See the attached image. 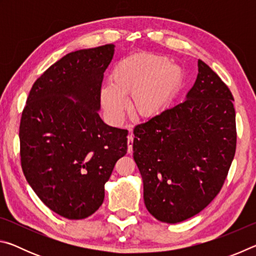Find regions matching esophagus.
<instances>
[{
  "label": "esophagus",
  "instance_id": "34e87169",
  "mask_svg": "<svg viewBox=\"0 0 256 256\" xmlns=\"http://www.w3.org/2000/svg\"><path fill=\"white\" fill-rule=\"evenodd\" d=\"M133 133L130 131L128 136V152L131 154L132 152V146H133Z\"/></svg>",
  "mask_w": 256,
  "mask_h": 256
}]
</instances>
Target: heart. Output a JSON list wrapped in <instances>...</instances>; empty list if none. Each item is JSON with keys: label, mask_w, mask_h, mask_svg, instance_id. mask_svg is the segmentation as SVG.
I'll return each instance as SVG.
<instances>
[{"label": "heart", "mask_w": 256, "mask_h": 256, "mask_svg": "<svg viewBox=\"0 0 256 256\" xmlns=\"http://www.w3.org/2000/svg\"><path fill=\"white\" fill-rule=\"evenodd\" d=\"M184 72L167 56L138 54L118 60L110 80L102 88L104 110L114 122H120L126 112L125 96L131 94V107L141 118L159 115L180 90Z\"/></svg>", "instance_id": "b5f03b06"}]
</instances>
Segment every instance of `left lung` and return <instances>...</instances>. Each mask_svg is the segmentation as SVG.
<instances>
[{
  "mask_svg": "<svg viewBox=\"0 0 256 256\" xmlns=\"http://www.w3.org/2000/svg\"><path fill=\"white\" fill-rule=\"evenodd\" d=\"M185 102L134 128L133 158L146 209L177 224L201 212L220 192L236 151L232 94L201 60Z\"/></svg>",
  "mask_w": 256,
  "mask_h": 256,
  "instance_id": "8db88e82",
  "label": "left lung"
}]
</instances>
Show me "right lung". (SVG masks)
Masks as SVG:
<instances>
[{"mask_svg":"<svg viewBox=\"0 0 256 256\" xmlns=\"http://www.w3.org/2000/svg\"><path fill=\"white\" fill-rule=\"evenodd\" d=\"M115 45L68 53L34 82L21 116L26 180L55 214L79 220L94 214L105 183L128 151V130L104 123L100 89Z\"/></svg>","mask_w":256,"mask_h":256,"instance_id":"add662e5","label":"right lung"}]
</instances>
